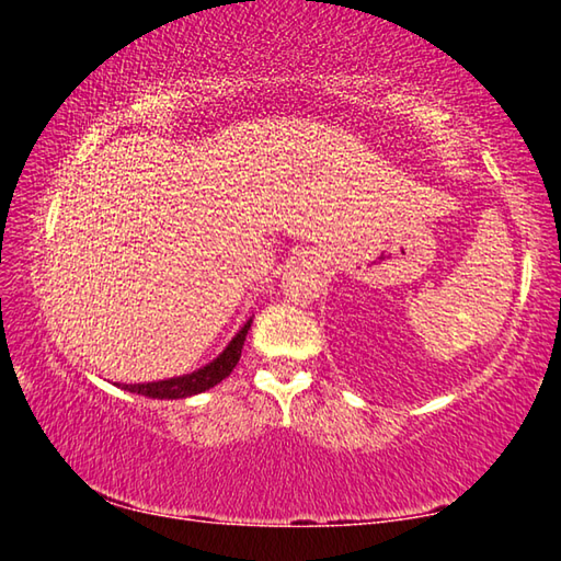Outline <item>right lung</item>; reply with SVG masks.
<instances>
[{
	"instance_id": "obj_1",
	"label": "right lung",
	"mask_w": 561,
	"mask_h": 561,
	"mask_svg": "<svg viewBox=\"0 0 561 561\" xmlns=\"http://www.w3.org/2000/svg\"><path fill=\"white\" fill-rule=\"evenodd\" d=\"M252 327V319L244 321V327L237 331L232 336L230 344L225 346V351L217 358H213L210 364H205L203 368H197L193 374H183V376H173V378H163V381H150V383H123V391L146 396V398H160V401H173V398H187L195 393H203L207 388H213L232 374V368L237 366V360L242 356V346L247 339V331Z\"/></svg>"
}]
</instances>
